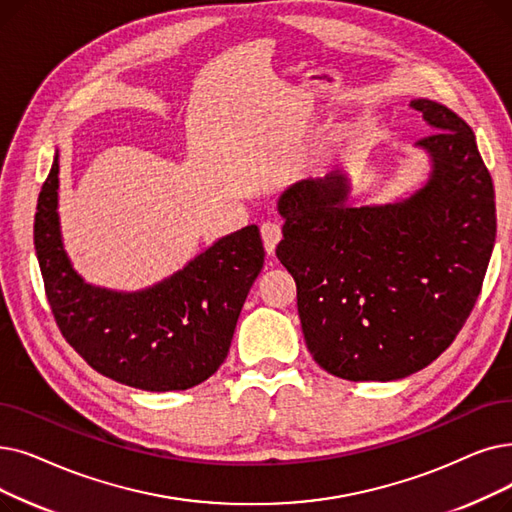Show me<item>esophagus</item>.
Instances as JSON below:
<instances>
[{
  "mask_svg": "<svg viewBox=\"0 0 512 512\" xmlns=\"http://www.w3.org/2000/svg\"><path fill=\"white\" fill-rule=\"evenodd\" d=\"M261 238H263V247H265V253L268 255H274L278 242L282 238V228L280 224H276V221H265V224H261Z\"/></svg>",
  "mask_w": 512,
  "mask_h": 512,
  "instance_id": "1",
  "label": "esophagus"
}]
</instances>
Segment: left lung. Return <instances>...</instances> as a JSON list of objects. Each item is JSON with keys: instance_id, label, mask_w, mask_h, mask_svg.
I'll use <instances>...</instances> for the list:
<instances>
[{"instance_id": "obj_1", "label": "left lung", "mask_w": 512, "mask_h": 512, "mask_svg": "<svg viewBox=\"0 0 512 512\" xmlns=\"http://www.w3.org/2000/svg\"><path fill=\"white\" fill-rule=\"evenodd\" d=\"M416 144L429 182L402 203L347 205V177L303 180L278 203L276 255L297 282L303 337L320 368L347 381H395L446 351L481 293L496 242L494 182L475 133L433 100Z\"/></svg>"}]
</instances>
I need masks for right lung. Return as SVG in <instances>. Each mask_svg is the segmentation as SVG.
Instances as JSON below:
<instances>
[{
  "mask_svg": "<svg viewBox=\"0 0 512 512\" xmlns=\"http://www.w3.org/2000/svg\"><path fill=\"white\" fill-rule=\"evenodd\" d=\"M58 154L41 186L35 251L54 320L81 358L117 383L184 391L224 364L240 309L263 268L257 226H247L140 293L85 284L71 268L58 226Z\"/></svg>",
  "mask_w": 512,
  "mask_h": 512,
  "instance_id": "obj_1",
  "label": "right lung"
}]
</instances>
